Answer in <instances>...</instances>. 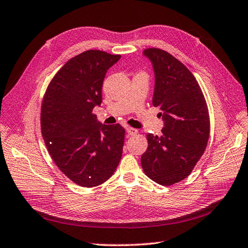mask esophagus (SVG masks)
<instances>
[{"label": "esophagus", "instance_id": "1", "mask_svg": "<svg viewBox=\"0 0 248 248\" xmlns=\"http://www.w3.org/2000/svg\"><path fill=\"white\" fill-rule=\"evenodd\" d=\"M126 132H128L129 135L134 136V135H136V134L138 133V130L134 129V128H131V126H128V128H126Z\"/></svg>", "mask_w": 248, "mask_h": 248}]
</instances>
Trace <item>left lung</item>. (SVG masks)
<instances>
[{"instance_id":"left-lung-1","label":"left lung","mask_w":248,"mask_h":248,"mask_svg":"<svg viewBox=\"0 0 248 248\" xmlns=\"http://www.w3.org/2000/svg\"><path fill=\"white\" fill-rule=\"evenodd\" d=\"M143 55L155 72L153 105L164 122L161 136L146 135L141 157L144 173L163 186L186 179L206 150L210 135L208 106L195 77L172 55L155 47Z\"/></svg>"}]
</instances>
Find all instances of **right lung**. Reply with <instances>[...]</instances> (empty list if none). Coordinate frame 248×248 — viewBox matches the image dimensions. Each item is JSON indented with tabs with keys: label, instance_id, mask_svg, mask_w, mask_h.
I'll use <instances>...</instances> for the list:
<instances>
[{
	"label": "right lung",
	"instance_id": "obj_1",
	"mask_svg": "<svg viewBox=\"0 0 248 248\" xmlns=\"http://www.w3.org/2000/svg\"><path fill=\"white\" fill-rule=\"evenodd\" d=\"M120 59L98 49L75 56L49 82L41 105V134L55 164L82 187H95L114 173L122 159L124 129L103 124L101 106L107 70Z\"/></svg>",
	"mask_w": 248,
	"mask_h": 248
}]
</instances>
